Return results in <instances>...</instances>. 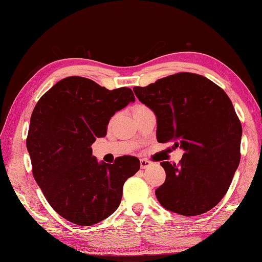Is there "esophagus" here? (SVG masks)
Masks as SVG:
<instances>
[{
  "label": "esophagus",
  "instance_id": "1",
  "mask_svg": "<svg viewBox=\"0 0 262 262\" xmlns=\"http://www.w3.org/2000/svg\"><path fill=\"white\" fill-rule=\"evenodd\" d=\"M140 166L142 169H146V168L151 166V161H149L147 159H140Z\"/></svg>",
  "mask_w": 262,
  "mask_h": 262
}]
</instances>
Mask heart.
Masks as SVG:
<instances>
[{"mask_svg":"<svg viewBox=\"0 0 262 262\" xmlns=\"http://www.w3.org/2000/svg\"><path fill=\"white\" fill-rule=\"evenodd\" d=\"M148 107L146 106V105H143V104H137V105H135L132 107V115L135 116V115H138V114H140V113H142V112H144V111H148Z\"/></svg>","mask_w":262,"mask_h":262,"instance_id":"1","label":"heart"}]
</instances>
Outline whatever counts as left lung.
<instances>
[{
	"label": "left lung",
	"instance_id": "obj_1",
	"mask_svg": "<svg viewBox=\"0 0 262 262\" xmlns=\"http://www.w3.org/2000/svg\"><path fill=\"white\" fill-rule=\"evenodd\" d=\"M133 91L157 116L158 142L172 141V149L185 151L178 165L160 162L166 180L156 189L157 200L185 216L212 210L240 164L242 126L229 96L193 73L170 75Z\"/></svg>",
	"mask_w": 262,
	"mask_h": 262
}]
</instances>
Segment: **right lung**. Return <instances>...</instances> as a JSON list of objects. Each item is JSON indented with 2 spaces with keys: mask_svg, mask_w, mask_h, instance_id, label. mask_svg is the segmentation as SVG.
<instances>
[{
  "mask_svg": "<svg viewBox=\"0 0 262 262\" xmlns=\"http://www.w3.org/2000/svg\"><path fill=\"white\" fill-rule=\"evenodd\" d=\"M135 101L129 87L110 91L71 76L34 106L27 138L33 177L50 206L69 222L90 226L108 217L120 205L125 180L140 169L137 157L105 164L91 148L106 136L115 112Z\"/></svg>",
  "mask_w": 262,
  "mask_h": 262,
  "instance_id": "obj_1",
  "label": "right lung"
}]
</instances>
